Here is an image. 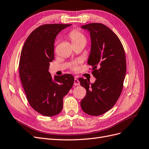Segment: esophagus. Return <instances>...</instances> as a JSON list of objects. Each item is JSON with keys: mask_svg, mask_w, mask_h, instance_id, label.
Masks as SVG:
<instances>
[{"mask_svg": "<svg viewBox=\"0 0 149 149\" xmlns=\"http://www.w3.org/2000/svg\"><path fill=\"white\" fill-rule=\"evenodd\" d=\"M74 86H79L80 85V81L77 79H74Z\"/></svg>", "mask_w": 149, "mask_h": 149, "instance_id": "obj_1", "label": "esophagus"}]
</instances>
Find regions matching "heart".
<instances>
[{
	"instance_id": "obj_1",
	"label": "heart",
	"mask_w": 149,
	"mask_h": 149,
	"mask_svg": "<svg viewBox=\"0 0 149 149\" xmlns=\"http://www.w3.org/2000/svg\"><path fill=\"white\" fill-rule=\"evenodd\" d=\"M69 36L70 38V40L72 42L73 45L79 43H86V38L83 33L81 32L77 29H73L70 32ZM72 69L73 70H75L77 69V65L75 64H73L72 66Z\"/></svg>"
}]
</instances>
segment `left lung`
<instances>
[{
    "instance_id": "left-lung-1",
    "label": "left lung",
    "mask_w": 149,
    "mask_h": 149,
    "mask_svg": "<svg viewBox=\"0 0 149 149\" xmlns=\"http://www.w3.org/2000/svg\"><path fill=\"white\" fill-rule=\"evenodd\" d=\"M81 27L90 32L91 45L88 64L96 80L90 84L79 78L86 90L80 105L86 113L98 116L112 108L121 95L126 71L125 53L119 38L106 25L94 23Z\"/></svg>"
}]
</instances>
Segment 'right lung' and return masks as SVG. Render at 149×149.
I'll return each instance as SVG.
<instances>
[{"instance_id": "obj_1", "label": "right lung", "mask_w": 149, "mask_h": 149, "mask_svg": "<svg viewBox=\"0 0 149 149\" xmlns=\"http://www.w3.org/2000/svg\"><path fill=\"white\" fill-rule=\"evenodd\" d=\"M71 24H48L33 31L22 48L19 73L27 100L36 111L52 117L59 113L63 97L72 87L70 74L55 75L52 79L48 69L54 59V43L60 31Z\"/></svg>"}]
</instances>
